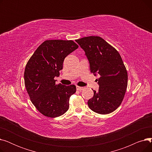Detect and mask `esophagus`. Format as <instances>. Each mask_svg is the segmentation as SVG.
I'll return each instance as SVG.
<instances>
[{
  "label": "esophagus",
  "instance_id": "esophagus-1",
  "mask_svg": "<svg viewBox=\"0 0 152 152\" xmlns=\"http://www.w3.org/2000/svg\"><path fill=\"white\" fill-rule=\"evenodd\" d=\"M76 89L78 91H82V90L84 89V87H80V86H76Z\"/></svg>",
  "mask_w": 152,
  "mask_h": 152
}]
</instances>
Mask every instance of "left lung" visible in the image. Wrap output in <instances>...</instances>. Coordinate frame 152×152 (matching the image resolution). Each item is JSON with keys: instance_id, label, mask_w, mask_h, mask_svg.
Segmentation results:
<instances>
[{"instance_id": "8db88e82", "label": "left lung", "mask_w": 152, "mask_h": 152, "mask_svg": "<svg viewBox=\"0 0 152 152\" xmlns=\"http://www.w3.org/2000/svg\"><path fill=\"white\" fill-rule=\"evenodd\" d=\"M75 41L84 50L91 73L100 75L99 91H94L93 97L87 102L89 107L102 115L113 112L122 103L127 86V73L120 54L99 36Z\"/></svg>"}]
</instances>
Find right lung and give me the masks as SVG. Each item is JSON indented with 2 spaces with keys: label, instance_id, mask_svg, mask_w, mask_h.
I'll return each mask as SVG.
<instances>
[{
  "label": "right lung",
  "instance_id": "right-lung-1",
  "mask_svg": "<svg viewBox=\"0 0 152 152\" xmlns=\"http://www.w3.org/2000/svg\"><path fill=\"white\" fill-rule=\"evenodd\" d=\"M73 41L47 40L40 45L28 60L24 78L26 91L36 109L47 117L65 113L69 100L76 91L75 85L55 84L64 59L78 48Z\"/></svg>",
  "mask_w": 152,
  "mask_h": 152
}]
</instances>
